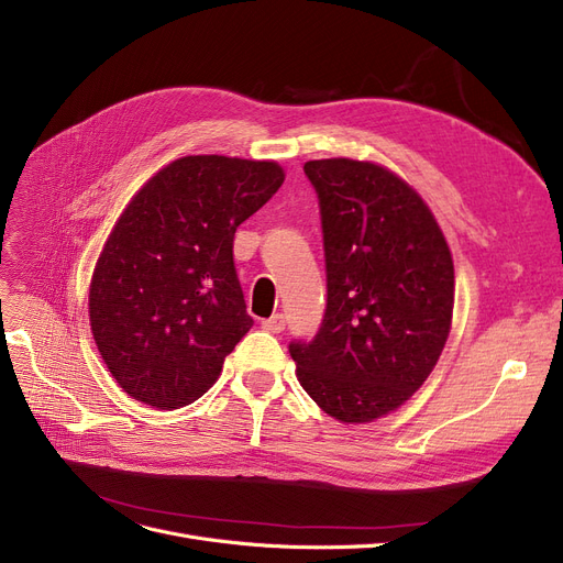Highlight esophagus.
Masks as SVG:
<instances>
[{
    "label": "esophagus",
    "mask_w": 563,
    "mask_h": 563,
    "mask_svg": "<svg viewBox=\"0 0 563 563\" xmlns=\"http://www.w3.org/2000/svg\"><path fill=\"white\" fill-rule=\"evenodd\" d=\"M262 327H264L266 331H272V333H280V331H285V314H283V312L272 314V317H268V320H264V322H262Z\"/></svg>",
    "instance_id": "1"
}]
</instances>
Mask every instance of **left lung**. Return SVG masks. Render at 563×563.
<instances>
[{"label": "left lung", "instance_id": "obj_1", "mask_svg": "<svg viewBox=\"0 0 563 563\" xmlns=\"http://www.w3.org/2000/svg\"><path fill=\"white\" fill-rule=\"evenodd\" d=\"M320 200L327 310L289 354L306 394L342 423H371L428 379L453 317V257L421 195L390 169L308 161Z\"/></svg>", "mask_w": 563, "mask_h": 563}]
</instances>
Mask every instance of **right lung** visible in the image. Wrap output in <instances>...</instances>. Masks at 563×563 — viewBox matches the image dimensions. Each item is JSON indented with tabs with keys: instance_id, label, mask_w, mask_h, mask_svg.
<instances>
[{
	"instance_id": "right-lung-1",
	"label": "right lung",
	"mask_w": 563,
	"mask_h": 563,
	"mask_svg": "<svg viewBox=\"0 0 563 563\" xmlns=\"http://www.w3.org/2000/svg\"><path fill=\"white\" fill-rule=\"evenodd\" d=\"M274 161L184 156L119 216L89 285V322L108 371L158 409L205 396L253 327L234 268V232L274 198Z\"/></svg>"
}]
</instances>
